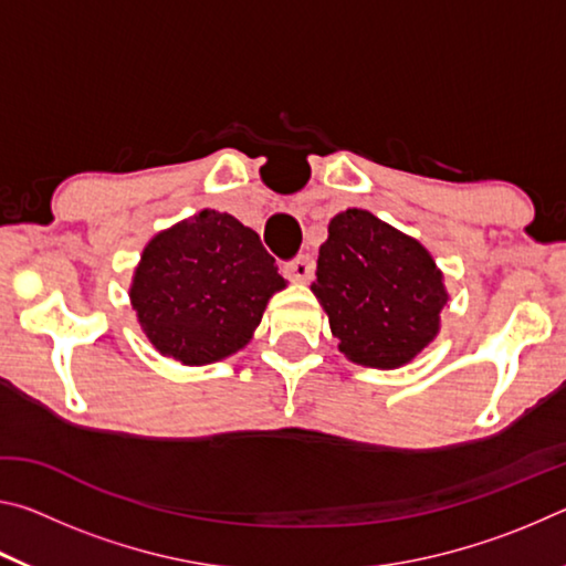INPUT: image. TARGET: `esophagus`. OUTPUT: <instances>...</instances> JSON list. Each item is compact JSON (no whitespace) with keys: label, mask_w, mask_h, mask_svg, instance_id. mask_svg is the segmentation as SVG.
Here are the masks:
<instances>
[{"label":"esophagus","mask_w":566,"mask_h":566,"mask_svg":"<svg viewBox=\"0 0 566 566\" xmlns=\"http://www.w3.org/2000/svg\"><path fill=\"white\" fill-rule=\"evenodd\" d=\"M284 274L286 280H294V282H310L312 274H314V260L310 254H300L294 256V260L284 262Z\"/></svg>","instance_id":"obj_1"}]
</instances>
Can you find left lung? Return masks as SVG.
Returning <instances> with one entry per match:
<instances>
[{"instance_id":"obj_1","label":"left lung","mask_w":566,"mask_h":566,"mask_svg":"<svg viewBox=\"0 0 566 566\" xmlns=\"http://www.w3.org/2000/svg\"><path fill=\"white\" fill-rule=\"evenodd\" d=\"M339 349L364 367L395 369L437 337L442 272L417 239L364 209L329 222L312 282Z\"/></svg>"}]
</instances>
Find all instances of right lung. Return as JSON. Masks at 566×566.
Instances as JSON below:
<instances>
[{"mask_svg": "<svg viewBox=\"0 0 566 566\" xmlns=\"http://www.w3.org/2000/svg\"><path fill=\"white\" fill-rule=\"evenodd\" d=\"M284 286L260 234L205 209L151 239L129 296L149 342L199 367L242 349Z\"/></svg>", "mask_w": 566, "mask_h": 566, "instance_id": "obj_1", "label": "right lung"}]
</instances>
